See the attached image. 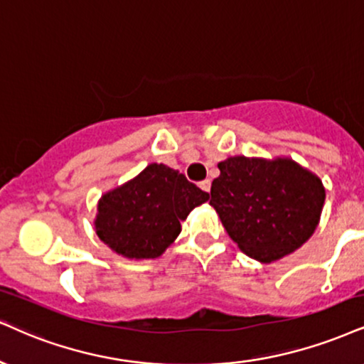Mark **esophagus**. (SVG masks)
Listing matches in <instances>:
<instances>
[{"label": "esophagus", "mask_w": 364, "mask_h": 364, "mask_svg": "<svg viewBox=\"0 0 364 364\" xmlns=\"http://www.w3.org/2000/svg\"><path fill=\"white\" fill-rule=\"evenodd\" d=\"M199 187H200V189H203L204 192H209V191H210V181H209V178H208V181L200 182Z\"/></svg>", "instance_id": "1"}]
</instances>
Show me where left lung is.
I'll return each instance as SVG.
<instances>
[{
    "label": "left lung",
    "instance_id": "left-lung-1",
    "mask_svg": "<svg viewBox=\"0 0 364 364\" xmlns=\"http://www.w3.org/2000/svg\"><path fill=\"white\" fill-rule=\"evenodd\" d=\"M218 168L209 204L250 258L277 262L314 235L326 200L319 175L289 156L236 155Z\"/></svg>",
    "mask_w": 364,
    "mask_h": 364
}]
</instances>
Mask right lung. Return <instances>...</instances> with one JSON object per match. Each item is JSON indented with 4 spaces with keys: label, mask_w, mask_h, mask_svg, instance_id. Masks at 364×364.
<instances>
[{
    "label": "right lung",
    "mask_w": 364,
    "mask_h": 364,
    "mask_svg": "<svg viewBox=\"0 0 364 364\" xmlns=\"http://www.w3.org/2000/svg\"><path fill=\"white\" fill-rule=\"evenodd\" d=\"M208 199V192L178 170L150 164L132 181L101 196L94 230L123 258H159L181 235V221Z\"/></svg>",
    "instance_id": "add662e5"
}]
</instances>
